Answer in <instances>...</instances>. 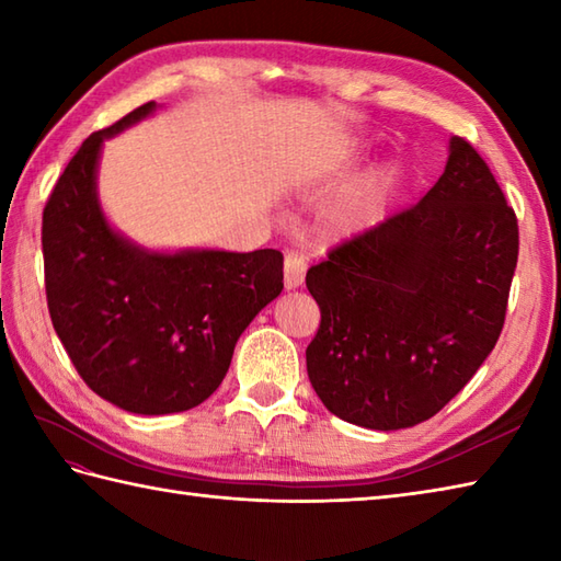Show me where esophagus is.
Returning a JSON list of instances; mask_svg holds the SVG:
<instances>
[{
    "label": "esophagus",
    "instance_id": "esophagus-1",
    "mask_svg": "<svg viewBox=\"0 0 561 561\" xmlns=\"http://www.w3.org/2000/svg\"><path fill=\"white\" fill-rule=\"evenodd\" d=\"M306 277V262L299 253H287L284 257V287L296 289L304 284Z\"/></svg>",
    "mask_w": 561,
    "mask_h": 561
}]
</instances>
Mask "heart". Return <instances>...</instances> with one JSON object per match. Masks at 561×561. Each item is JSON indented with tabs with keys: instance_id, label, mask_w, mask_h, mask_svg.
I'll return each instance as SVG.
<instances>
[{
	"instance_id": "1",
	"label": "heart",
	"mask_w": 561,
	"mask_h": 561,
	"mask_svg": "<svg viewBox=\"0 0 561 561\" xmlns=\"http://www.w3.org/2000/svg\"><path fill=\"white\" fill-rule=\"evenodd\" d=\"M376 197L368 195L362 199H354L347 202V205H342L340 209H335L330 214V221H328V231L330 236H337V238H347L359 233L362 229H366L368 224L374 221L376 217Z\"/></svg>"
}]
</instances>
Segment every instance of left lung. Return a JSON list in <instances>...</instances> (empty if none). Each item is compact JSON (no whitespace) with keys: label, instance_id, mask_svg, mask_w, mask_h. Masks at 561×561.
<instances>
[{"label":"left lung","instance_id":"1","mask_svg":"<svg viewBox=\"0 0 561 561\" xmlns=\"http://www.w3.org/2000/svg\"><path fill=\"white\" fill-rule=\"evenodd\" d=\"M516 262V211L470 141L453 137L444 175L416 205L308 270L318 398L378 432L444 410L502 335Z\"/></svg>","mask_w":561,"mask_h":561}]
</instances>
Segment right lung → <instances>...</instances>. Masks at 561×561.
<instances>
[{
	"instance_id": "1",
	"label": "right lung",
	"mask_w": 561,
	"mask_h": 561,
	"mask_svg": "<svg viewBox=\"0 0 561 561\" xmlns=\"http://www.w3.org/2000/svg\"><path fill=\"white\" fill-rule=\"evenodd\" d=\"M149 101L83 139L43 209L53 328L96 396L135 414L185 412L219 388L241 332L284 289L279 250L151 253L105 221L96 195L103 139Z\"/></svg>"
}]
</instances>
